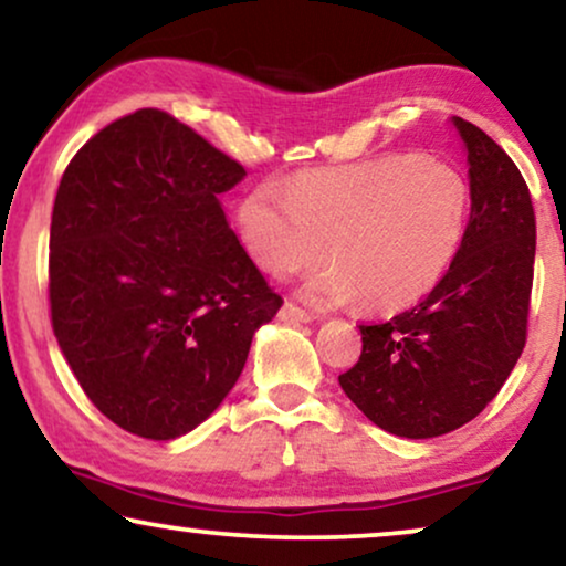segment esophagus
Listing matches in <instances>:
<instances>
[{"mask_svg": "<svg viewBox=\"0 0 566 566\" xmlns=\"http://www.w3.org/2000/svg\"><path fill=\"white\" fill-rule=\"evenodd\" d=\"M279 318H282L284 324H311V321H313L311 313L300 311V307L292 305V303L282 305V311H279Z\"/></svg>", "mask_w": 566, "mask_h": 566, "instance_id": "34e87169", "label": "esophagus"}]
</instances>
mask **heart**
Wrapping results in <instances>:
<instances>
[{
  "label": "heart",
  "mask_w": 566,
  "mask_h": 566,
  "mask_svg": "<svg viewBox=\"0 0 566 566\" xmlns=\"http://www.w3.org/2000/svg\"><path fill=\"white\" fill-rule=\"evenodd\" d=\"M470 217L468 180L452 164L389 154L290 182L259 185L240 203L250 259L287 279L334 261L303 284V297L370 311H402L423 300L462 245Z\"/></svg>",
  "instance_id": "obj_1"
}]
</instances>
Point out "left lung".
I'll use <instances>...</instances> for the list:
<instances>
[{
  "label": "left lung",
  "instance_id": "1",
  "mask_svg": "<svg viewBox=\"0 0 566 566\" xmlns=\"http://www.w3.org/2000/svg\"><path fill=\"white\" fill-rule=\"evenodd\" d=\"M468 154L470 221L423 303L360 326L342 391L384 431L433 439L483 412L525 347L535 213L520 169L481 127L452 117Z\"/></svg>",
  "mask_w": 566,
  "mask_h": 566
}]
</instances>
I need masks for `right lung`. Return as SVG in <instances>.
<instances>
[{"instance_id":"add662e5","label":"right lung","mask_w":566,"mask_h":566,"mask_svg":"<svg viewBox=\"0 0 566 566\" xmlns=\"http://www.w3.org/2000/svg\"><path fill=\"white\" fill-rule=\"evenodd\" d=\"M242 177L159 109L106 125L62 175L49 234L54 336L91 402L143 439L203 423L282 307L219 200Z\"/></svg>"}]
</instances>
